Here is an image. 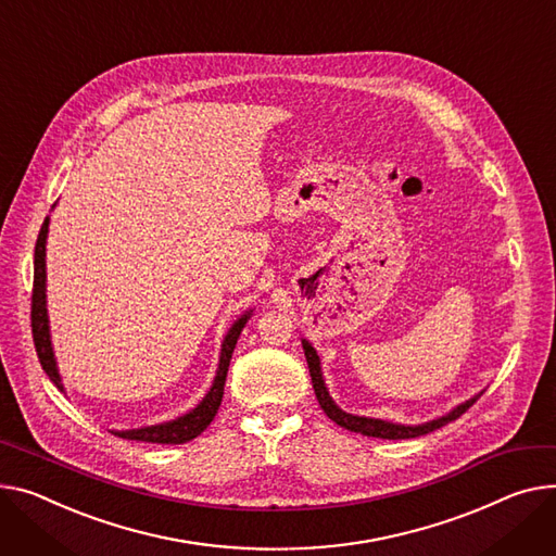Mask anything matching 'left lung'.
I'll use <instances>...</instances> for the list:
<instances>
[{
    "label": "left lung",
    "mask_w": 556,
    "mask_h": 556,
    "mask_svg": "<svg viewBox=\"0 0 556 556\" xmlns=\"http://www.w3.org/2000/svg\"><path fill=\"white\" fill-rule=\"evenodd\" d=\"M302 346H304V355H306V362H308V368H311V380H313V389H315V395L319 400V406L324 409V414L344 429L349 431H355V433H362V435H371V438H384V440H402V438H416V435H425V433H431L440 427H445L447 422L456 420L458 416H463L469 406L480 397V393H476L473 397L456 404L454 409H450L447 414H442L433 420H427V422H420V425H402V422H391V420H382V418H368V416H355V414H349L344 409H340L338 402L330 397L328 393V387L324 382V374H321V359L315 351V346L308 342V340H302Z\"/></svg>",
    "instance_id": "1"
}]
</instances>
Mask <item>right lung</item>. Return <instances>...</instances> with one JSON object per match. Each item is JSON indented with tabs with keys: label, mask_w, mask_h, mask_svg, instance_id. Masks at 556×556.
I'll return each mask as SVG.
<instances>
[{
	"label": "right lung",
	"mask_w": 556,
	"mask_h": 556,
	"mask_svg": "<svg viewBox=\"0 0 556 556\" xmlns=\"http://www.w3.org/2000/svg\"><path fill=\"white\" fill-rule=\"evenodd\" d=\"M55 207V205H53ZM49 224L51 216L45 218L40 237H37L35 243V275H33V308H30V324H33V340H35V351L37 357H40V364L47 371L49 380L64 391L62 376L58 368L53 342H51V326H49V311H47V239H49ZM252 317V308L239 315L232 326L228 328L224 342H220V353H218V366H216V376L212 380L210 391L203 395V400L190 409L188 414H182L174 420H165L159 425H147L138 429H123V431H111L118 438L127 440H142V442H159V445H182L197 435H201L207 425L214 420L220 397H224V384L228 378V366L237 346V340L241 336L243 326Z\"/></svg>",
	"instance_id": "right-lung-1"
}]
</instances>
